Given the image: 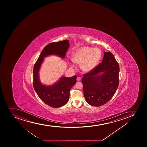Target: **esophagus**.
I'll return each mask as SVG.
<instances>
[{
	"label": "esophagus",
	"instance_id": "esophagus-1",
	"mask_svg": "<svg viewBox=\"0 0 147 147\" xmlns=\"http://www.w3.org/2000/svg\"><path fill=\"white\" fill-rule=\"evenodd\" d=\"M77 81H80L82 80V78L80 77H78L77 78Z\"/></svg>",
	"mask_w": 147,
	"mask_h": 147
}]
</instances>
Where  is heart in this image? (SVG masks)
I'll return each mask as SVG.
<instances>
[{"instance_id":"b5f03b06","label":"heart","mask_w":147,"mask_h":147,"mask_svg":"<svg viewBox=\"0 0 147 147\" xmlns=\"http://www.w3.org/2000/svg\"><path fill=\"white\" fill-rule=\"evenodd\" d=\"M102 52L99 48L83 47L77 50L73 55L72 60L77 64H80V67L85 72H90L94 69L102 57ZM71 67L75 65L71 64Z\"/></svg>"}]
</instances>
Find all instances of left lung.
<instances>
[{"instance_id":"8db88e82","label":"left lung","mask_w":147,"mask_h":147,"mask_svg":"<svg viewBox=\"0 0 147 147\" xmlns=\"http://www.w3.org/2000/svg\"><path fill=\"white\" fill-rule=\"evenodd\" d=\"M102 72L101 76L98 74ZM119 65L112 53L105 52L102 62L83 75V92L86 102L93 106L105 105L112 99L119 85Z\"/></svg>"}]
</instances>
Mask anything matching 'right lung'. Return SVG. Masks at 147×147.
Masks as SVG:
<instances>
[{"label":"right lung","instance_id":"right-lung-1","mask_svg":"<svg viewBox=\"0 0 147 147\" xmlns=\"http://www.w3.org/2000/svg\"><path fill=\"white\" fill-rule=\"evenodd\" d=\"M69 46V44L67 40L48 44L41 52L34 65V89L41 100L51 107H60L67 102L69 97L70 90L76 83L77 77V76L71 78L62 77L55 84L46 86L42 84L40 82L39 70L44 57L51 55H57L64 58Z\"/></svg>","mask_w":147,"mask_h":147}]
</instances>
